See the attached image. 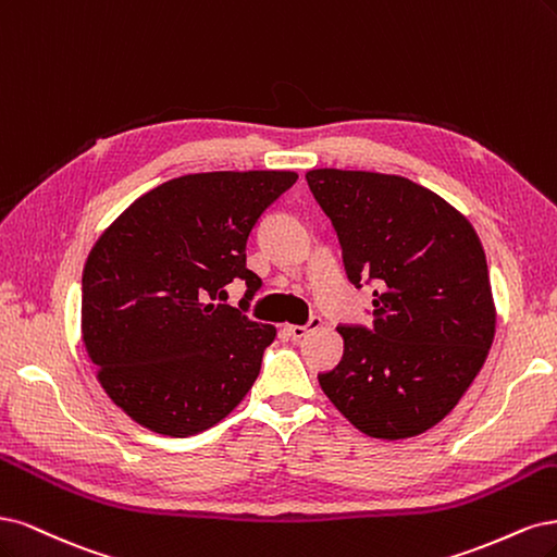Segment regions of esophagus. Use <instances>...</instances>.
Listing matches in <instances>:
<instances>
[{
	"instance_id": "obj_1",
	"label": "esophagus",
	"mask_w": 557,
	"mask_h": 557,
	"mask_svg": "<svg viewBox=\"0 0 557 557\" xmlns=\"http://www.w3.org/2000/svg\"><path fill=\"white\" fill-rule=\"evenodd\" d=\"M321 326V317H310V321L305 326H284V331H286V335H289L294 343H298V339H302L305 335H310L312 331H317Z\"/></svg>"
}]
</instances>
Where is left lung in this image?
Listing matches in <instances>:
<instances>
[{
	"instance_id": "8db88e82",
	"label": "left lung",
	"mask_w": 557,
	"mask_h": 557,
	"mask_svg": "<svg viewBox=\"0 0 557 557\" xmlns=\"http://www.w3.org/2000/svg\"><path fill=\"white\" fill-rule=\"evenodd\" d=\"M305 181L337 231L351 284H376L372 326L337 329L343 361L319 384L361 433L421 435L458 405L495 337L476 231L400 175L314 169Z\"/></svg>"
}]
</instances>
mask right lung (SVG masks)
<instances>
[{"mask_svg":"<svg viewBox=\"0 0 557 557\" xmlns=\"http://www.w3.org/2000/svg\"><path fill=\"white\" fill-rule=\"evenodd\" d=\"M294 171L191 173L150 189L101 233L83 271L81 329L109 398L143 428L189 437L252 388L275 326L245 310L261 277L247 238ZM248 284L238 309L227 284Z\"/></svg>","mask_w":557,"mask_h":557,"instance_id":"obj_1","label":"right lung"}]
</instances>
